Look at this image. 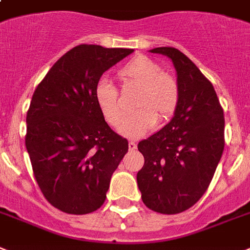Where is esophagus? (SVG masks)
Segmentation results:
<instances>
[{"label": "esophagus", "instance_id": "34e87169", "mask_svg": "<svg viewBox=\"0 0 250 250\" xmlns=\"http://www.w3.org/2000/svg\"><path fill=\"white\" fill-rule=\"evenodd\" d=\"M136 147H137V145H136V144L133 143V141H129V143H128V149L129 150H135Z\"/></svg>", "mask_w": 250, "mask_h": 250}]
</instances>
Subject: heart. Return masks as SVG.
Wrapping results in <instances>:
<instances>
[{"label":"heart","mask_w":250,"mask_h":250,"mask_svg":"<svg viewBox=\"0 0 250 250\" xmlns=\"http://www.w3.org/2000/svg\"><path fill=\"white\" fill-rule=\"evenodd\" d=\"M125 86L140 88L135 100L133 114L122 122L119 133L139 139L153 128L155 123H164L177 109L180 88L177 81L163 73V68L147 56H136L119 70ZM95 100L105 121L117 125L123 117L118 90L107 79H100L95 87Z\"/></svg>","instance_id":"b5f03b06"}]
</instances>
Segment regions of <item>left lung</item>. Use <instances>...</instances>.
<instances>
[{
	"mask_svg": "<svg viewBox=\"0 0 250 250\" xmlns=\"http://www.w3.org/2000/svg\"><path fill=\"white\" fill-rule=\"evenodd\" d=\"M173 62L180 100L173 118L139 143L145 158L137 185L147 208L163 214L188 209L212 181L225 146V118L213 84L180 50L157 47Z\"/></svg>",
	"mask_w": 250,
	"mask_h": 250,
	"instance_id": "obj_1",
	"label": "left lung"
}]
</instances>
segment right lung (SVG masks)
I'll list each match as a JSON object with an SVG mask.
<instances>
[{"instance_id": "obj_1", "label": "right lung", "mask_w": 250, "mask_h": 250, "mask_svg": "<svg viewBox=\"0 0 250 250\" xmlns=\"http://www.w3.org/2000/svg\"><path fill=\"white\" fill-rule=\"evenodd\" d=\"M132 52L79 44L55 62L34 91L26 113V151L41 191L62 212L99 209L128 151V141L101 114L95 87L103 73Z\"/></svg>"}]
</instances>
